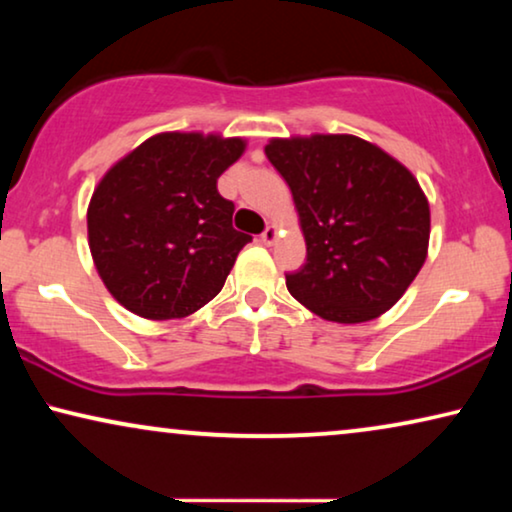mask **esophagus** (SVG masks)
I'll return each instance as SVG.
<instances>
[{"mask_svg":"<svg viewBox=\"0 0 512 512\" xmlns=\"http://www.w3.org/2000/svg\"><path fill=\"white\" fill-rule=\"evenodd\" d=\"M277 237H279V230H277V226H268V228L263 230L261 242H263V244H268V247H270V244H275V242H277Z\"/></svg>","mask_w":512,"mask_h":512,"instance_id":"obj_1","label":"esophagus"}]
</instances>
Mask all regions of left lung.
I'll return each mask as SVG.
<instances>
[{"label":"left lung","mask_w":512,"mask_h":512,"mask_svg":"<svg viewBox=\"0 0 512 512\" xmlns=\"http://www.w3.org/2000/svg\"><path fill=\"white\" fill-rule=\"evenodd\" d=\"M265 156L296 202L307 261L286 289L326 321L361 324L398 303L426 261L429 202L408 167L354 135L272 139Z\"/></svg>","instance_id":"1"}]
</instances>
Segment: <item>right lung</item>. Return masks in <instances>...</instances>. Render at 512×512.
Listing matches in <instances>:
<instances>
[{"label": "right lung", "instance_id": "obj_1", "mask_svg": "<svg viewBox=\"0 0 512 512\" xmlns=\"http://www.w3.org/2000/svg\"><path fill=\"white\" fill-rule=\"evenodd\" d=\"M244 139L160 132L111 167L88 205V244L104 286L144 319H181L226 284L251 235L216 179Z\"/></svg>", "mask_w": 512, "mask_h": 512}]
</instances>
